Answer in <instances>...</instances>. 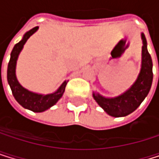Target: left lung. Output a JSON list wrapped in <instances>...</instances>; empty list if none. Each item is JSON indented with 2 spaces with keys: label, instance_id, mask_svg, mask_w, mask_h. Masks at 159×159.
<instances>
[{
  "label": "left lung",
  "instance_id": "left-lung-1",
  "mask_svg": "<svg viewBox=\"0 0 159 159\" xmlns=\"http://www.w3.org/2000/svg\"><path fill=\"white\" fill-rule=\"evenodd\" d=\"M142 58L141 69L134 83L122 94L115 97H105L97 93L93 96L98 105L109 115L113 117H123L134 111L148 95L152 83V62L147 49L145 35L141 33Z\"/></svg>",
  "mask_w": 159,
  "mask_h": 159
}]
</instances>
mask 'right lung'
I'll return each mask as SVG.
<instances>
[{
	"label": "right lung",
	"instance_id": "obj_1",
	"mask_svg": "<svg viewBox=\"0 0 159 159\" xmlns=\"http://www.w3.org/2000/svg\"><path fill=\"white\" fill-rule=\"evenodd\" d=\"M38 28L39 26H35L32 29H30L29 31H27L24 35L23 39L14 46L10 54V60L7 66V82L10 86L14 98L22 107L34 112L45 111L55 105L58 100L63 96L66 83H68V81H65L58 88V89L52 93L40 94L26 89L18 81L16 76V65L18 57H19V54L21 53L28 38L32 34H34L38 30Z\"/></svg>",
	"mask_w": 159,
	"mask_h": 159
}]
</instances>
